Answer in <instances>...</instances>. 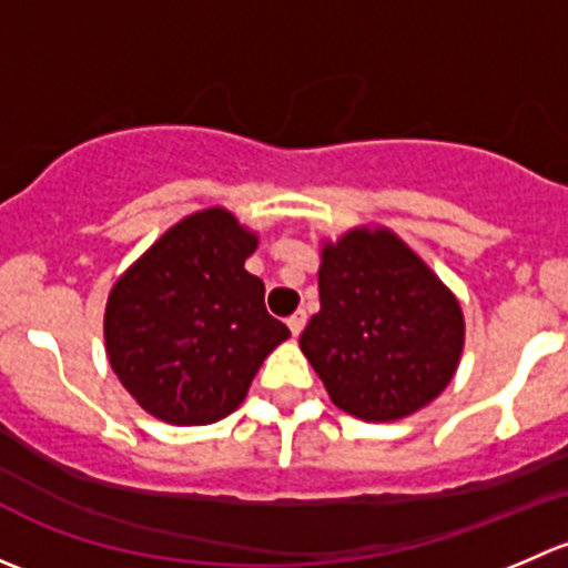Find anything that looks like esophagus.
<instances>
[{"mask_svg": "<svg viewBox=\"0 0 568 568\" xmlns=\"http://www.w3.org/2000/svg\"><path fill=\"white\" fill-rule=\"evenodd\" d=\"M305 324H307V316H305V311H296L294 316L288 318V329H291V335H294V337H300V335H302V329H305Z\"/></svg>", "mask_w": 568, "mask_h": 568, "instance_id": "1", "label": "esophagus"}]
</instances>
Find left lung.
Here are the masks:
<instances>
[{
	"label": "left lung",
	"mask_w": 568,
	"mask_h": 568,
	"mask_svg": "<svg viewBox=\"0 0 568 568\" xmlns=\"http://www.w3.org/2000/svg\"><path fill=\"white\" fill-rule=\"evenodd\" d=\"M318 296L300 348L337 409L390 423L450 385L464 348L462 305L393 231L359 225L324 239Z\"/></svg>",
	"instance_id": "obj_1"
}]
</instances>
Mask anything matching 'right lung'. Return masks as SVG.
<instances>
[{
    "label": "right lung",
    "mask_w": 568,
    "mask_h": 568,
    "mask_svg": "<svg viewBox=\"0 0 568 568\" xmlns=\"http://www.w3.org/2000/svg\"><path fill=\"white\" fill-rule=\"evenodd\" d=\"M255 247L257 233L214 205L175 222L112 285L106 357L148 415L173 426L222 420L291 337L244 268Z\"/></svg>",
    "instance_id": "right-lung-1"
}]
</instances>
